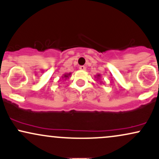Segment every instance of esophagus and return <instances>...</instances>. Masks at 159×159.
I'll return each instance as SVG.
<instances>
[{"label":"esophagus","instance_id":"34e87169","mask_svg":"<svg viewBox=\"0 0 159 159\" xmlns=\"http://www.w3.org/2000/svg\"><path fill=\"white\" fill-rule=\"evenodd\" d=\"M79 69H81V70L84 71V70H85V69H86V67L84 66H79Z\"/></svg>","mask_w":159,"mask_h":159}]
</instances>
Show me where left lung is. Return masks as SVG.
Returning <instances> with one entry per match:
<instances>
[{
    "label": "left lung",
    "instance_id": "8db88e82",
    "mask_svg": "<svg viewBox=\"0 0 159 159\" xmlns=\"http://www.w3.org/2000/svg\"><path fill=\"white\" fill-rule=\"evenodd\" d=\"M95 78H96V80H97V81H98V80H100V78H101V75L97 74L96 76H95ZM100 84H102V83H100Z\"/></svg>",
    "mask_w": 159,
    "mask_h": 159
}]
</instances>
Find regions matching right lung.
I'll list each match as a JSON object with an SVG mask.
<instances>
[{"instance_id": "right-lung-1", "label": "right lung", "mask_w": 159, "mask_h": 159, "mask_svg": "<svg viewBox=\"0 0 159 159\" xmlns=\"http://www.w3.org/2000/svg\"><path fill=\"white\" fill-rule=\"evenodd\" d=\"M70 75H71L70 72H69V73H66V74L63 75V76H62V78H63V79H64V80H66L67 78H69V76H70Z\"/></svg>"}]
</instances>
